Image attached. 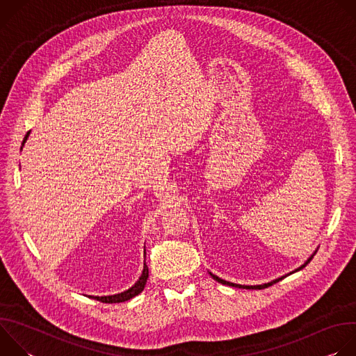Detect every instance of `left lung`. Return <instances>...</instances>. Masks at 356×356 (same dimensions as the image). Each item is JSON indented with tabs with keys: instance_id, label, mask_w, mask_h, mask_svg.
I'll return each instance as SVG.
<instances>
[{
	"instance_id": "obj_1",
	"label": "left lung",
	"mask_w": 356,
	"mask_h": 356,
	"mask_svg": "<svg viewBox=\"0 0 356 356\" xmlns=\"http://www.w3.org/2000/svg\"><path fill=\"white\" fill-rule=\"evenodd\" d=\"M316 252L317 250H314V253H313V255L306 261V262H304L301 266H298L297 269H294L293 272H290V273H287V275H284V276H280V277H277V279H275V280H272V282H268V283H262V284H257V286H246V284H236V283H232V282H227V280H224V279H221V277H218V276H216V275H213L211 272H210V275H211V277L214 279V280H217L218 283H222V284H227V286H232V287H239V289H265V287H268V286H272L273 283H277L279 280H282V279H284L286 276H289V275H291V273H294V272H298V270H301L302 268H306L309 264H310V261L313 259V257L316 255Z\"/></svg>"
}]
</instances>
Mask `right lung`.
<instances>
[{"instance_id":"add662e5","label":"right lung","mask_w":356,"mask_h":356,"mask_svg":"<svg viewBox=\"0 0 356 356\" xmlns=\"http://www.w3.org/2000/svg\"><path fill=\"white\" fill-rule=\"evenodd\" d=\"M29 134H31V131L25 135L24 142H22V146L25 145V142H26ZM22 146H21V149H22ZM143 255H146V250H143ZM147 276H149V269H147L146 264H143V270H142L140 277H139V279L136 280V283H135L132 287H129L128 290H125V291H122V293H118V294H111V296H101V297H99V296H88V297H90V298H95V300H98V301H101V302H122V301H127V300H129V298L138 296V294L143 290V287H145V284H146V280H147Z\"/></svg>"}]
</instances>
